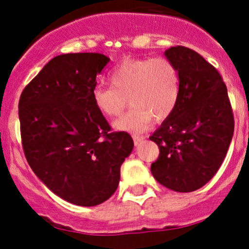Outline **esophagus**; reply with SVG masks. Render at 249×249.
<instances>
[{
  "label": "esophagus",
  "instance_id": "34e87169",
  "mask_svg": "<svg viewBox=\"0 0 249 249\" xmlns=\"http://www.w3.org/2000/svg\"><path fill=\"white\" fill-rule=\"evenodd\" d=\"M144 140L143 136H140V135H133V142H135L136 146H138V144L142 142V141Z\"/></svg>",
  "mask_w": 249,
  "mask_h": 249
}]
</instances>
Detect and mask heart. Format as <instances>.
<instances>
[{"mask_svg":"<svg viewBox=\"0 0 249 249\" xmlns=\"http://www.w3.org/2000/svg\"><path fill=\"white\" fill-rule=\"evenodd\" d=\"M111 87L96 86L91 98L105 117H117L127 105L132 108L113 123L118 131L141 132L152 118L160 122L176 109L181 94V78L167 57L124 58L108 76Z\"/></svg>","mask_w":249,"mask_h":249,"instance_id":"heart-1","label":"heart"}]
</instances>
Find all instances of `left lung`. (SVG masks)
<instances>
[{"mask_svg": "<svg viewBox=\"0 0 249 249\" xmlns=\"http://www.w3.org/2000/svg\"><path fill=\"white\" fill-rule=\"evenodd\" d=\"M181 78L179 101L149 137L160 148L151 166L156 181L176 192H193L217 173L234 131V118L221 74L183 46L164 52Z\"/></svg>", "mask_w": 249, "mask_h": 249, "instance_id": "1", "label": "left lung"}]
</instances>
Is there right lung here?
<instances>
[{
    "mask_svg": "<svg viewBox=\"0 0 249 249\" xmlns=\"http://www.w3.org/2000/svg\"><path fill=\"white\" fill-rule=\"evenodd\" d=\"M109 58L66 53L52 58L22 91V147L35 175L54 195L92 207L111 197L133 140L111 126L92 102L97 74Z\"/></svg>",
    "mask_w": 249,
    "mask_h": 249,
    "instance_id": "obj_1",
    "label": "right lung"
}]
</instances>
